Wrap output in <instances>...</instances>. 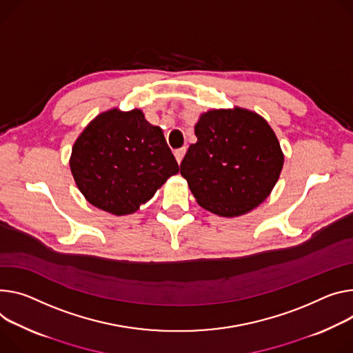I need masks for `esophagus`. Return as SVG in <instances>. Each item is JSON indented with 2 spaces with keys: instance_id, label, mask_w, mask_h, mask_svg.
I'll return each instance as SVG.
<instances>
[{
  "instance_id": "1",
  "label": "esophagus",
  "mask_w": 353,
  "mask_h": 353,
  "mask_svg": "<svg viewBox=\"0 0 353 353\" xmlns=\"http://www.w3.org/2000/svg\"><path fill=\"white\" fill-rule=\"evenodd\" d=\"M185 148H180V149H177V150H174V157H176V160H177V163L180 165L181 163V160H183V157H184V154H185Z\"/></svg>"
}]
</instances>
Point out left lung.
<instances>
[{
  "mask_svg": "<svg viewBox=\"0 0 353 353\" xmlns=\"http://www.w3.org/2000/svg\"><path fill=\"white\" fill-rule=\"evenodd\" d=\"M180 173L197 203L219 216H239L262 204L283 169L276 134L259 114L235 107L200 115Z\"/></svg>",
  "mask_w": 353,
  "mask_h": 353,
  "instance_id": "obj_1",
  "label": "left lung"
}]
</instances>
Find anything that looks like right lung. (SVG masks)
Segmentation results:
<instances>
[{"instance_id":"1","label":"right lung","mask_w":353,"mask_h":353,"mask_svg":"<svg viewBox=\"0 0 353 353\" xmlns=\"http://www.w3.org/2000/svg\"><path fill=\"white\" fill-rule=\"evenodd\" d=\"M70 170L85 200L114 215L135 212L179 173L163 131L141 110H108L73 145Z\"/></svg>"}]
</instances>
